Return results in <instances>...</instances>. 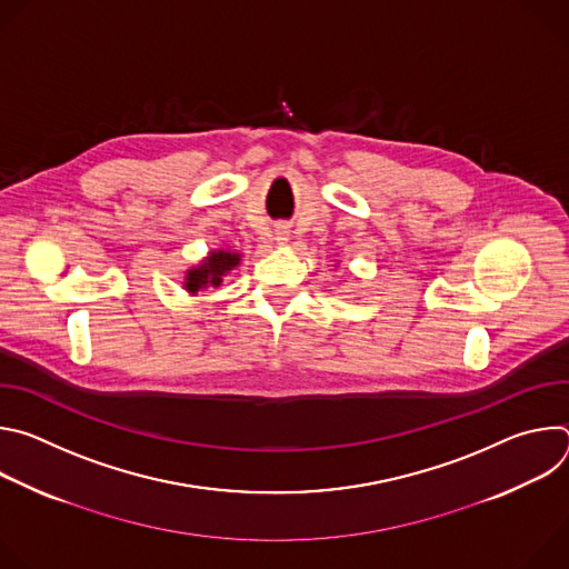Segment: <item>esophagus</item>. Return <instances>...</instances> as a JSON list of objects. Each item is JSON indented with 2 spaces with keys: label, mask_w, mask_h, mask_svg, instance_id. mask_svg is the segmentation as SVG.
<instances>
[{
  "label": "esophagus",
  "mask_w": 569,
  "mask_h": 569,
  "mask_svg": "<svg viewBox=\"0 0 569 569\" xmlns=\"http://www.w3.org/2000/svg\"><path fill=\"white\" fill-rule=\"evenodd\" d=\"M274 240H277V246H286V242L290 240V231H288V227H277L274 229Z\"/></svg>",
  "instance_id": "obj_1"
}]
</instances>
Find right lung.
Masks as SVG:
<instances>
[{
	"instance_id": "1",
	"label": "right lung",
	"mask_w": 569,
	"mask_h": 569,
	"mask_svg": "<svg viewBox=\"0 0 569 569\" xmlns=\"http://www.w3.org/2000/svg\"><path fill=\"white\" fill-rule=\"evenodd\" d=\"M242 261V254L236 250H211L198 266L189 268L182 279V288L189 295H198L207 288H218L222 279L236 270Z\"/></svg>"
}]
</instances>
